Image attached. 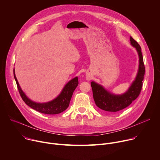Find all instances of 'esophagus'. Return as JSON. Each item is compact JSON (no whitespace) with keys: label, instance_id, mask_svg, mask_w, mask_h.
Returning a JSON list of instances; mask_svg holds the SVG:
<instances>
[{"label":"esophagus","instance_id":"esophagus-1","mask_svg":"<svg viewBox=\"0 0 160 160\" xmlns=\"http://www.w3.org/2000/svg\"><path fill=\"white\" fill-rule=\"evenodd\" d=\"M86 78H87V80H90V76H87V77H86Z\"/></svg>","mask_w":160,"mask_h":160}]
</instances>
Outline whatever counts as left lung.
<instances>
[{"label":"left lung","instance_id":"obj_1","mask_svg":"<svg viewBox=\"0 0 160 160\" xmlns=\"http://www.w3.org/2000/svg\"><path fill=\"white\" fill-rule=\"evenodd\" d=\"M130 43L138 51L139 56V67L135 80L132 83L127 92L122 95H114L109 93L101 85L92 82L93 98L96 106L101 109L108 112H117L128 107L138 98L142 87V82L145 74V66L141 48L132 37L130 38Z\"/></svg>","mask_w":160,"mask_h":160}]
</instances>
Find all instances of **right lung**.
<instances>
[{
  "instance_id": "obj_1",
  "label": "right lung",
  "mask_w": 160,
  "mask_h": 160,
  "mask_svg": "<svg viewBox=\"0 0 160 160\" xmlns=\"http://www.w3.org/2000/svg\"><path fill=\"white\" fill-rule=\"evenodd\" d=\"M14 77L17 84L19 93L23 101L32 109L40 112L47 114V115H56V114L61 113L66 110L69 106L73 93L78 85V77H75L65 85L61 93L57 98L47 103H37L29 99L21 89L15 76L14 70Z\"/></svg>"
}]
</instances>
